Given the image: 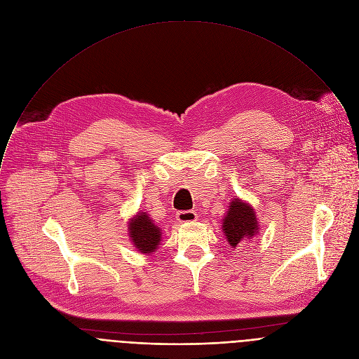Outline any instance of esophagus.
Listing matches in <instances>:
<instances>
[{
  "label": "esophagus",
  "mask_w": 359,
  "mask_h": 359,
  "mask_svg": "<svg viewBox=\"0 0 359 359\" xmlns=\"http://www.w3.org/2000/svg\"><path fill=\"white\" fill-rule=\"evenodd\" d=\"M176 219L179 222H182V223H184V222H194L197 219V215L193 210H182V212L176 213Z\"/></svg>",
  "instance_id": "esophagus-1"
}]
</instances>
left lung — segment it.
Masks as SVG:
<instances>
[{
	"instance_id": "1",
	"label": "left lung",
	"mask_w": 359,
	"mask_h": 359,
	"mask_svg": "<svg viewBox=\"0 0 359 359\" xmlns=\"http://www.w3.org/2000/svg\"><path fill=\"white\" fill-rule=\"evenodd\" d=\"M223 230L231 247L251 238L259 230L254 210L248 204L236 198L229 206V213L223 220Z\"/></svg>"
}]
</instances>
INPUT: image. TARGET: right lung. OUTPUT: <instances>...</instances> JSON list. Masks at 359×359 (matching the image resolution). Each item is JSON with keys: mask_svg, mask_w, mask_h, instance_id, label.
<instances>
[{"mask_svg": "<svg viewBox=\"0 0 359 359\" xmlns=\"http://www.w3.org/2000/svg\"><path fill=\"white\" fill-rule=\"evenodd\" d=\"M129 234L140 252H153L161 241V230L143 212L130 220Z\"/></svg>", "mask_w": 359, "mask_h": 359, "instance_id": "add662e5", "label": "right lung"}]
</instances>
